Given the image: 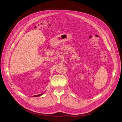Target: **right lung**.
Returning <instances> with one entry per match:
<instances>
[{"label": "right lung", "instance_id": "obj_1", "mask_svg": "<svg viewBox=\"0 0 122 122\" xmlns=\"http://www.w3.org/2000/svg\"><path fill=\"white\" fill-rule=\"evenodd\" d=\"M43 93H42V94H40V95H36V96H33V97H39V96H41V95H42V94H43Z\"/></svg>", "mask_w": 122, "mask_h": 122}]
</instances>
